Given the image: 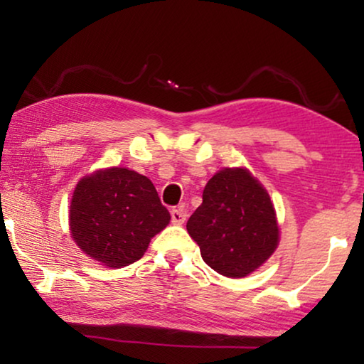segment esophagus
Listing matches in <instances>:
<instances>
[{"instance_id":"obj_1","label":"esophagus","mask_w":364,"mask_h":364,"mask_svg":"<svg viewBox=\"0 0 364 364\" xmlns=\"http://www.w3.org/2000/svg\"><path fill=\"white\" fill-rule=\"evenodd\" d=\"M171 217H172L173 223H177V225H182V223L187 220V210L183 208V205H178L176 208H172Z\"/></svg>"}]
</instances>
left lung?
Instances as JSON below:
<instances>
[{
  "mask_svg": "<svg viewBox=\"0 0 364 364\" xmlns=\"http://www.w3.org/2000/svg\"><path fill=\"white\" fill-rule=\"evenodd\" d=\"M187 232L208 267L228 278L255 272L280 240L270 196L247 168H222L207 182Z\"/></svg>",
  "mask_w": 364,
  "mask_h": 364,
  "instance_id": "left-lung-1",
  "label": "left lung"
}]
</instances>
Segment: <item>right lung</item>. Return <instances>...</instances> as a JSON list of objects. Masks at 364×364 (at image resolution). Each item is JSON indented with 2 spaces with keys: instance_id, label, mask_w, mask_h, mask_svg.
<instances>
[{
  "instance_id": "obj_1",
  "label": "right lung",
  "mask_w": 364,
  "mask_h": 364,
  "mask_svg": "<svg viewBox=\"0 0 364 364\" xmlns=\"http://www.w3.org/2000/svg\"><path fill=\"white\" fill-rule=\"evenodd\" d=\"M171 213L146 176L124 167L96 171L74 188L69 208L71 237L102 265L122 268L146 253Z\"/></svg>"
}]
</instances>
